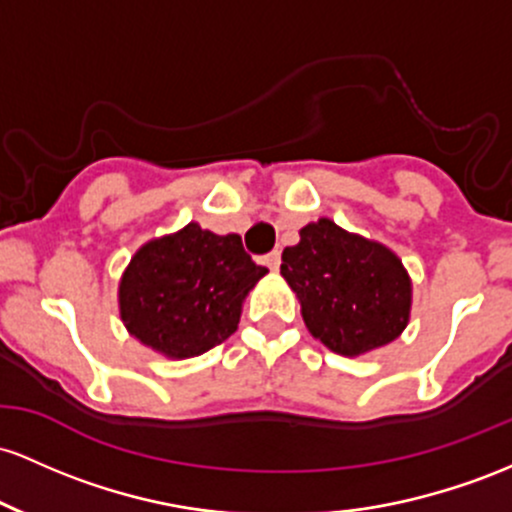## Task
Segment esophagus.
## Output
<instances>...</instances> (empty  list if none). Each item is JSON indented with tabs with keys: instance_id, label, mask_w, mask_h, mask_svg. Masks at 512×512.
I'll return each instance as SVG.
<instances>
[{
	"instance_id": "obj_1",
	"label": "esophagus",
	"mask_w": 512,
	"mask_h": 512,
	"mask_svg": "<svg viewBox=\"0 0 512 512\" xmlns=\"http://www.w3.org/2000/svg\"><path fill=\"white\" fill-rule=\"evenodd\" d=\"M263 263H266L271 271H278V268H280V251H271V254L263 256Z\"/></svg>"
}]
</instances>
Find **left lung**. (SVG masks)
I'll return each instance as SVG.
<instances>
[{"instance_id": "obj_1", "label": "left lung", "mask_w": 512, "mask_h": 512, "mask_svg": "<svg viewBox=\"0 0 512 512\" xmlns=\"http://www.w3.org/2000/svg\"><path fill=\"white\" fill-rule=\"evenodd\" d=\"M280 273L300 297L307 329L333 353L387 346L409 324L411 280L399 258L326 217L287 246Z\"/></svg>"}]
</instances>
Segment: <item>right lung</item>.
I'll return each instance as SVG.
<instances>
[{
  "instance_id": "obj_1",
  "label": "right lung",
  "mask_w": 512,
  "mask_h": 512,
  "mask_svg": "<svg viewBox=\"0 0 512 512\" xmlns=\"http://www.w3.org/2000/svg\"><path fill=\"white\" fill-rule=\"evenodd\" d=\"M266 273L239 234L220 237L191 222L132 256L120 280V317L157 353L195 358L237 331L241 302Z\"/></svg>"
}]
</instances>
